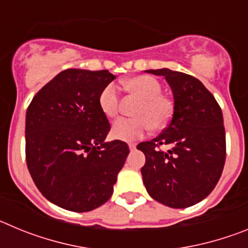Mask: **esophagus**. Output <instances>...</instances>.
Wrapping results in <instances>:
<instances>
[{
  "label": "esophagus",
  "instance_id": "34e87169",
  "mask_svg": "<svg viewBox=\"0 0 248 248\" xmlns=\"http://www.w3.org/2000/svg\"><path fill=\"white\" fill-rule=\"evenodd\" d=\"M128 145H129V149H130V150H135V148H137V144L135 143H129Z\"/></svg>",
  "mask_w": 248,
  "mask_h": 248
}]
</instances>
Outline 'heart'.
I'll return each instance as SVG.
<instances>
[{
    "mask_svg": "<svg viewBox=\"0 0 248 248\" xmlns=\"http://www.w3.org/2000/svg\"><path fill=\"white\" fill-rule=\"evenodd\" d=\"M123 85L140 99L134 110V118H120L111 126V135L118 140L130 141L141 138L149 129L161 130L169 124L174 111L172 100L161 94V84L151 76H137L124 80ZM99 108L107 118L117 117L120 97L117 85L109 83L98 98Z\"/></svg>",
    "mask_w": 248,
    "mask_h": 248,
    "instance_id": "obj_1",
    "label": "heart"
}]
</instances>
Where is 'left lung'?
Masks as SVG:
<instances>
[{
  "mask_svg": "<svg viewBox=\"0 0 248 248\" xmlns=\"http://www.w3.org/2000/svg\"><path fill=\"white\" fill-rule=\"evenodd\" d=\"M164 76L174 94L170 123L150 141L137 146L145 155L143 181L154 200L174 209L200 202L215 189L226 159V135L220 105L195 77L150 69ZM169 145L164 152L161 146Z\"/></svg>",
  "mask_w": 248,
  "mask_h": 248,
  "instance_id": "8db88e82",
  "label": "left lung"
}]
</instances>
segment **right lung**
<instances>
[{"mask_svg": "<svg viewBox=\"0 0 248 248\" xmlns=\"http://www.w3.org/2000/svg\"><path fill=\"white\" fill-rule=\"evenodd\" d=\"M114 78L109 71L69 68L28 105V171L41 194L62 209L87 212L107 202L125 163L128 144L104 143L110 124L98 102Z\"/></svg>", "mask_w": 248, "mask_h": 248, "instance_id": "obj_1", "label": "right lung"}]
</instances>
